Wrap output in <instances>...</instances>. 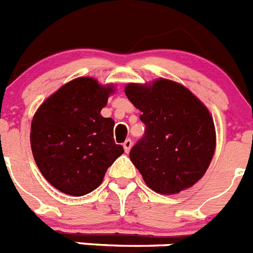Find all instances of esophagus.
I'll list each match as a JSON object with an SVG mask.
<instances>
[{
    "mask_svg": "<svg viewBox=\"0 0 253 253\" xmlns=\"http://www.w3.org/2000/svg\"><path fill=\"white\" fill-rule=\"evenodd\" d=\"M131 146H133V142H131V139H126V141H125L124 143H123V147H124L125 152H126V153H128L129 151H130Z\"/></svg>",
    "mask_w": 253,
    "mask_h": 253,
    "instance_id": "obj_1",
    "label": "esophagus"
}]
</instances>
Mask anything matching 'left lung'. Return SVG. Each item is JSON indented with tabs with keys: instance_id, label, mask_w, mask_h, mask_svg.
<instances>
[{
	"instance_id": "8db88e82",
	"label": "left lung",
	"mask_w": 253,
	"mask_h": 253,
	"mask_svg": "<svg viewBox=\"0 0 253 253\" xmlns=\"http://www.w3.org/2000/svg\"><path fill=\"white\" fill-rule=\"evenodd\" d=\"M125 94L142 111L143 137L129 157L146 184L157 193L175 194L198 182L215 151V128L209 110L175 82L129 84Z\"/></svg>"
}]
</instances>
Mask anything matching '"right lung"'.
Listing matches in <instances>:
<instances>
[{
	"label": "right lung",
	"instance_id": "obj_1",
	"mask_svg": "<svg viewBox=\"0 0 253 253\" xmlns=\"http://www.w3.org/2000/svg\"><path fill=\"white\" fill-rule=\"evenodd\" d=\"M111 85L78 78L42 103L32 122L30 146L38 169L56 189L84 196L102 183L124 150L114 141L111 118H103Z\"/></svg>",
	"mask_w": 253,
	"mask_h": 253
}]
</instances>
